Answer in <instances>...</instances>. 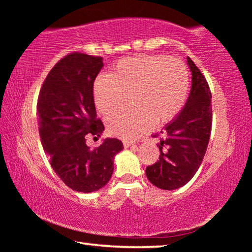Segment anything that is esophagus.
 <instances>
[{
    "mask_svg": "<svg viewBox=\"0 0 252 252\" xmlns=\"http://www.w3.org/2000/svg\"><path fill=\"white\" fill-rule=\"evenodd\" d=\"M123 146H125V148H129L131 146H133V143L129 141H123Z\"/></svg>",
    "mask_w": 252,
    "mask_h": 252,
    "instance_id": "34e87169",
    "label": "esophagus"
}]
</instances>
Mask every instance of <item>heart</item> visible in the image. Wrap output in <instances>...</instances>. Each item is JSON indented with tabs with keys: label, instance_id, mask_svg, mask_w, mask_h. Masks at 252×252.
<instances>
[{
	"label": "heart",
	"instance_id": "b5f03b06",
	"mask_svg": "<svg viewBox=\"0 0 252 252\" xmlns=\"http://www.w3.org/2000/svg\"><path fill=\"white\" fill-rule=\"evenodd\" d=\"M190 74L185 63L165 55H135L122 59L109 75L95 80L93 96L97 111L110 114L129 99L133 105L106 119L113 136L134 140L152 126L171 122L186 104Z\"/></svg>",
	"mask_w": 252,
	"mask_h": 252
}]
</instances>
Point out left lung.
I'll return each mask as SVG.
<instances>
[{
  "mask_svg": "<svg viewBox=\"0 0 252 252\" xmlns=\"http://www.w3.org/2000/svg\"><path fill=\"white\" fill-rule=\"evenodd\" d=\"M187 61L192 75L189 97L178 117L161 131L159 160L146 169L149 181L163 190L178 189L193 178L211 134L210 88L192 60L188 57ZM158 136L159 133L153 138Z\"/></svg>",
  "mask_w": 252,
  "mask_h": 252,
  "instance_id": "1",
  "label": "left lung"
}]
</instances>
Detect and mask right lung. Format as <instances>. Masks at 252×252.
Here are the masks:
<instances>
[{
	"label": "right lung",
	"mask_w": 252,
	"mask_h": 252,
	"mask_svg": "<svg viewBox=\"0 0 252 252\" xmlns=\"http://www.w3.org/2000/svg\"><path fill=\"white\" fill-rule=\"evenodd\" d=\"M103 66L101 57L73 52L49 72L37 97L40 136L59 178L78 192H93L112 177L113 160L123 144L105 139L90 149L87 136H100L104 126L93 99V83Z\"/></svg>",
	"instance_id": "obj_1"
}]
</instances>
